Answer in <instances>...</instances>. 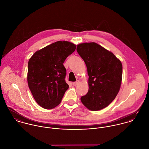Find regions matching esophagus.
<instances>
[{"label": "esophagus", "mask_w": 149, "mask_h": 149, "mask_svg": "<svg viewBox=\"0 0 149 149\" xmlns=\"http://www.w3.org/2000/svg\"><path fill=\"white\" fill-rule=\"evenodd\" d=\"M79 81H77L76 82H74L72 83V85L74 86H77V85L79 84Z\"/></svg>", "instance_id": "obj_1"}]
</instances>
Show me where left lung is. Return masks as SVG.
<instances>
[{"label": "left lung", "mask_w": 149, "mask_h": 149, "mask_svg": "<svg viewBox=\"0 0 149 149\" xmlns=\"http://www.w3.org/2000/svg\"><path fill=\"white\" fill-rule=\"evenodd\" d=\"M77 51L84 60L89 77V90L81 98L90 111L101 110L115 98L120 88L123 67L113 53L95 42L77 45Z\"/></svg>", "instance_id": "1"}]
</instances>
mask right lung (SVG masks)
I'll list each match as a JSON object with an SVG mask.
<instances>
[{
	"label": "right lung",
	"instance_id": "1",
	"mask_svg": "<svg viewBox=\"0 0 149 149\" xmlns=\"http://www.w3.org/2000/svg\"><path fill=\"white\" fill-rule=\"evenodd\" d=\"M76 46L68 41H59L37 51L30 58L28 86L34 100L41 107L51 109L58 106L68 89L63 63L75 51Z\"/></svg>",
	"mask_w": 149,
	"mask_h": 149
}]
</instances>
